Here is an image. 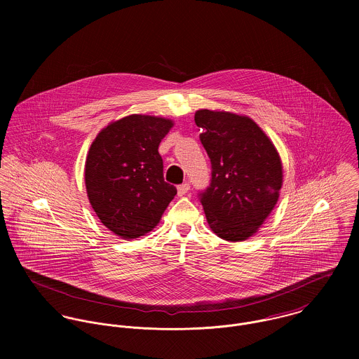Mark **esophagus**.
<instances>
[{
    "instance_id": "esophagus-1",
    "label": "esophagus",
    "mask_w": 359,
    "mask_h": 359,
    "mask_svg": "<svg viewBox=\"0 0 359 359\" xmlns=\"http://www.w3.org/2000/svg\"><path fill=\"white\" fill-rule=\"evenodd\" d=\"M189 184L188 182H185V184H182V185H178V188H177V192H178V196H184V195H187L188 194V191H189Z\"/></svg>"
}]
</instances>
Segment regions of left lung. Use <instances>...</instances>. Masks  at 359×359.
Returning a JSON list of instances; mask_svg holds the SVG:
<instances>
[{
	"label": "left lung",
	"instance_id": "1",
	"mask_svg": "<svg viewBox=\"0 0 359 359\" xmlns=\"http://www.w3.org/2000/svg\"><path fill=\"white\" fill-rule=\"evenodd\" d=\"M195 123L211 161V180L199 192L207 222L224 241L255 235L279 198L282 163L256 123L229 111L202 109Z\"/></svg>",
	"mask_w": 359,
	"mask_h": 359
}]
</instances>
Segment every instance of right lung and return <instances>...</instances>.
<instances>
[{
	"label": "right lung",
	"instance_id": "1",
	"mask_svg": "<svg viewBox=\"0 0 359 359\" xmlns=\"http://www.w3.org/2000/svg\"><path fill=\"white\" fill-rule=\"evenodd\" d=\"M172 121L131 114L110 123L93 142L86 161L90 203L103 225L123 239L152 231L177 195L163 177L158 145Z\"/></svg>",
	"mask_w": 359,
	"mask_h": 359
}]
</instances>
